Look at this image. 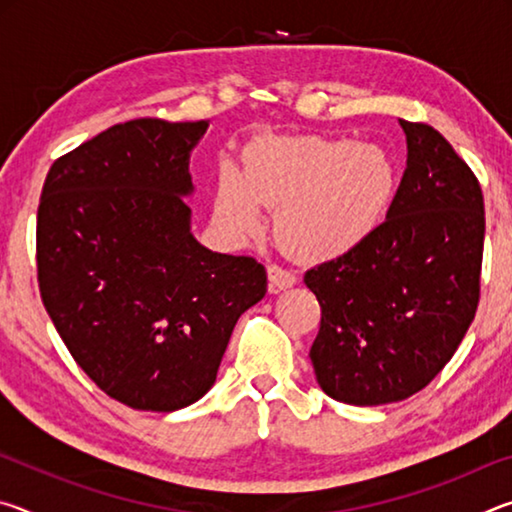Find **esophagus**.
<instances>
[{
    "label": "esophagus",
    "mask_w": 512,
    "mask_h": 512,
    "mask_svg": "<svg viewBox=\"0 0 512 512\" xmlns=\"http://www.w3.org/2000/svg\"><path fill=\"white\" fill-rule=\"evenodd\" d=\"M296 273L289 271V268H282L277 264H271L268 266V282H271V289L273 291H280V289H289L296 284Z\"/></svg>",
    "instance_id": "1"
}]
</instances>
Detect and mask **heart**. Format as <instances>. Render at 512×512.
I'll list each match as a JSON object with an SVG mask.
<instances>
[{"instance_id": "obj_1", "label": "heart", "mask_w": 512, "mask_h": 512, "mask_svg": "<svg viewBox=\"0 0 512 512\" xmlns=\"http://www.w3.org/2000/svg\"><path fill=\"white\" fill-rule=\"evenodd\" d=\"M397 169L384 146L343 137H262L244 173L223 169L216 212L237 235L262 223V203L280 207L277 237L291 253L336 257L363 244L384 221Z\"/></svg>"}]
</instances>
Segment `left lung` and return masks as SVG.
<instances>
[{
	"label": "left lung",
	"mask_w": 512,
	"mask_h": 512,
	"mask_svg": "<svg viewBox=\"0 0 512 512\" xmlns=\"http://www.w3.org/2000/svg\"><path fill=\"white\" fill-rule=\"evenodd\" d=\"M409 158L386 221L305 273L320 327L309 357L323 391L377 406L422 391L447 366L481 296L483 192L436 128L404 121Z\"/></svg>",
	"instance_id": "obj_1"
}]
</instances>
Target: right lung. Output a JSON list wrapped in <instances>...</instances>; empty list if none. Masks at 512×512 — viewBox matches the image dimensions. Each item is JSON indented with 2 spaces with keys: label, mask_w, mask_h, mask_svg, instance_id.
Returning <instances> with one entry per match:
<instances>
[{
  "label": "right lung",
  "mask_w": 512,
  "mask_h": 512,
  "mask_svg": "<svg viewBox=\"0 0 512 512\" xmlns=\"http://www.w3.org/2000/svg\"><path fill=\"white\" fill-rule=\"evenodd\" d=\"M207 121L133 119L51 164L38 287L69 354L112 400L178 411L210 391L239 316L264 298L255 257L189 232V151Z\"/></svg>",
  "instance_id": "right-lung-1"
}]
</instances>
